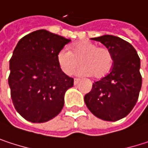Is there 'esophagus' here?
<instances>
[{"mask_svg": "<svg viewBox=\"0 0 148 148\" xmlns=\"http://www.w3.org/2000/svg\"><path fill=\"white\" fill-rule=\"evenodd\" d=\"M79 82V79H74V84L76 86V85H78V83Z\"/></svg>", "mask_w": 148, "mask_h": 148, "instance_id": "esophagus-1", "label": "esophagus"}]
</instances>
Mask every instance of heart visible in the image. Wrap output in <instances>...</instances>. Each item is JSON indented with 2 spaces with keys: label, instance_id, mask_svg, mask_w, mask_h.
<instances>
[{
  "label": "heart",
  "instance_id": "obj_1",
  "mask_svg": "<svg viewBox=\"0 0 148 148\" xmlns=\"http://www.w3.org/2000/svg\"><path fill=\"white\" fill-rule=\"evenodd\" d=\"M71 50L62 49L56 56L60 69L67 75H71L77 67L82 64L78 74L100 79L110 73L113 66V56L107 48L99 47L89 41H80L73 46Z\"/></svg>",
  "mask_w": 148,
  "mask_h": 148
}]
</instances>
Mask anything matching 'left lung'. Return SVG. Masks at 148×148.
I'll use <instances>...</instances> for the list:
<instances>
[{"instance_id":"left-lung-1","label":"left lung","mask_w":148,"mask_h":148,"mask_svg":"<svg viewBox=\"0 0 148 148\" xmlns=\"http://www.w3.org/2000/svg\"><path fill=\"white\" fill-rule=\"evenodd\" d=\"M91 39L109 49L114 62L110 74L92 84L84 100L95 116L115 122L125 117L137 102L142 81L140 57L132 45L118 37L103 35Z\"/></svg>"}]
</instances>
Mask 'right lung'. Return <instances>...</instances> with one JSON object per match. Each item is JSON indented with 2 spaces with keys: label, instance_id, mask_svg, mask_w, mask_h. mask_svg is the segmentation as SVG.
<instances>
[{
  "label": "right lung",
  "instance_id": "1",
  "mask_svg": "<svg viewBox=\"0 0 148 148\" xmlns=\"http://www.w3.org/2000/svg\"><path fill=\"white\" fill-rule=\"evenodd\" d=\"M46 30L23 37L10 59L8 84L16 110L25 120L40 123L56 116L74 79L59 68L58 52L70 42Z\"/></svg>",
  "mask_w": 148,
  "mask_h": 148
}]
</instances>
